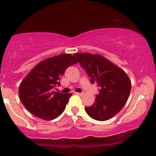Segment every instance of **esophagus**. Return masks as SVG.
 Masks as SVG:
<instances>
[{
	"label": "esophagus",
	"mask_w": 156,
	"mask_h": 156,
	"mask_svg": "<svg viewBox=\"0 0 156 156\" xmlns=\"http://www.w3.org/2000/svg\"><path fill=\"white\" fill-rule=\"evenodd\" d=\"M76 94L79 95V96H83L84 93H83V92H82V93H76Z\"/></svg>",
	"instance_id": "1"
}]
</instances>
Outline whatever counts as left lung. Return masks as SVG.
I'll list each match as a JSON object with an SVG mask.
<instances>
[{"mask_svg":"<svg viewBox=\"0 0 156 156\" xmlns=\"http://www.w3.org/2000/svg\"><path fill=\"white\" fill-rule=\"evenodd\" d=\"M74 56L90 78V82L99 87L95 102L85 107L87 114L99 121L114 117L129 97L132 83L129 76L123 69L98 54L78 53Z\"/></svg>","mask_w":156,"mask_h":156,"instance_id":"1","label":"left lung"}]
</instances>
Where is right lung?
<instances>
[{
    "instance_id": "obj_1",
    "label": "right lung",
    "mask_w": 156,
    "mask_h": 156,
    "mask_svg": "<svg viewBox=\"0 0 156 156\" xmlns=\"http://www.w3.org/2000/svg\"><path fill=\"white\" fill-rule=\"evenodd\" d=\"M78 63L73 55L62 54L43 60L22 80L19 90L21 101L36 117L51 120L64 111L72 93L55 91L60 78L70 66Z\"/></svg>"
}]
</instances>
